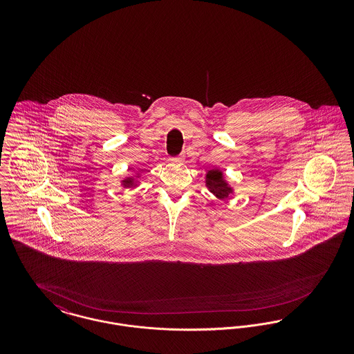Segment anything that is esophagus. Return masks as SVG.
<instances>
[{"instance_id":"34e87169","label":"esophagus","mask_w":354,"mask_h":354,"mask_svg":"<svg viewBox=\"0 0 354 354\" xmlns=\"http://www.w3.org/2000/svg\"><path fill=\"white\" fill-rule=\"evenodd\" d=\"M172 160H174V162H178V160H180V158H174Z\"/></svg>"}]
</instances>
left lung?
Wrapping results in <instances>:
<instances>
[{
  "label": "left lung",
  "instance_id": "left-lung-1",
  "mask_svg": "<svg viewBox=\"0 0 354 354\" xmlns=\"http://www.w3.org/2000/svg\"><path fill=\"white\" fill-rule=\"evenodd\" d=\"M205 185L219 199H227L232 192V187L225 180L223 171L218 169H209L205 175Z\"/></svg>",
  "mask_w": 354,
  "mask_h": 354
}]
</instances>
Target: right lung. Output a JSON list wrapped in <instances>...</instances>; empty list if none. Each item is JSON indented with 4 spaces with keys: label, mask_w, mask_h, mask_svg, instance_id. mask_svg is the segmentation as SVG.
<instances>
[{
    "label": "right lung",
    "mask_w": 354,
    "mask_h": 354,
    "mask_svg": "<svg viewBox=\"0 0 354 354\" xmlns=\"http://www.w3.org/2000/svg\"><path fill=\"white\" fill-rule=\"evenodd\" d=\"M138 185V180L135 179L134 176H129V178H126L124 180H122V185L124 187V188H133L135 185Z\"/></svg>",
    "instance_id": "obj_1"
}]
</instances>
